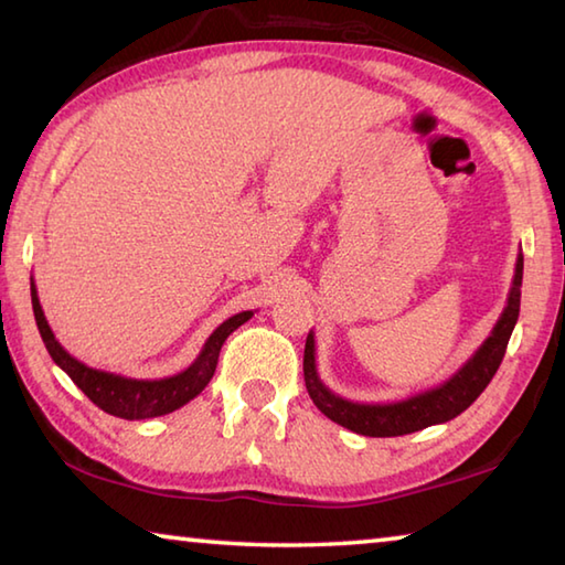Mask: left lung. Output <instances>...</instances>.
Here are the masks:
<instances>
[{"label": "left lung", "instance_id": "1", "mask_svg": "<svg viewBox=\"0 0 565 565\" xmlns=\"http://www.w3.org/2000/svg\"><path fill=\"white\" fill-rule=\"evenodd\" d=\"M521 279H524V254L516 256V271L514 281H511L504 311H501L497 326L491 328L489 338L477 348L475 355L443 385L423 390V393L397 399V403H353V399H345L335 395L333 390H328L316 371V341L311 331L309 338H306L303 351V381L313 405L328 419H333V423L351 429V433L365 437H399L417 433V429H425L429 425H443L447 419H455L484 393V387L499 371L511 331H514L519 321Z\"/></svg>", "mask_w": 565, "mask_h": 565}]
</instances>
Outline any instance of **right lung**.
<instances>
[{
  "label": "right lung",
  "mask_w": 565,
  "mask_h": 565,
  "mask_svg": "<svg viewBox=\"0 0 565 565\" xmlns=\"http://www.w3.org/2000/svg\"><path fill=\"white\" fill-rule=\"evenodd\" d=\"M32 306H34V318H36L41 341H44L49 355L54 358V363L71 377V381L84 390V395H88L90 403L98 405L104 413L113 417H122V419H148V417L175 413L178 407L188 405L192 397H198L212 381L222 343L227 341L232 331H237L242 323H247L254 316V311H242L237 316L227 318L222 326L214 328V333L204 341L200 355L194 358V363L190 367H184L182 373L170 375V377H158V381H138V377L96 371V367L76 361V358L56 341L54 331H51L46 316L41 311L34 279H32Z\"/></svg>",
  "instance_id": "1"
}]
</instances>
